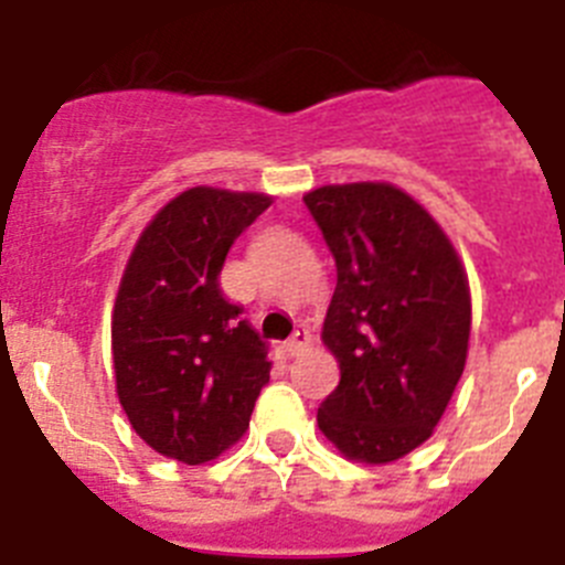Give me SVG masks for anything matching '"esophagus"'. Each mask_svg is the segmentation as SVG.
I'll return each instance as SVG.
<instances>
[{
    "mask_svg": "<svg viewBox=\"0 0 565 565\" xmlns=\"http://www.w3.org/2000/svg\"><path fill=\"white\" fill-rule=\"evenodd\" d=\"M311 348V331L308 328H297L291 333V339L286 342V353L288 356H299V353H306Z\"/></svg>",
    "mask_w": 565,
    "mask_h": 565,
    "instance_id": "obj_1",
    "label": "esophagus"
}]
</instances>
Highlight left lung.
Masks as SVG:
<instances>
[{"mask_svg": "<svg viewBox=\"0 0 565 565\" xmlns=\"http://www.w3.org/2000/svg\"><path fill=\"white\" fill-rule=\"evenodd\" d=\"M302 201L337 259L322 342L339 384L319 430L348 461H398L433 436L467 364V271L436 217L393 183L319 186Z\"/></svg>", "mask_w": 565, "mask_h": 565, "instance_id": "8db88e82", "label": "left lung"}]
</instances>
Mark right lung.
Instances as JSON below:
<instances>
[{
	"label": "right lung",
	"mask_w": 565,
	"mask_h": 565,
	"mask_svg": "<svg viewBox=\"0 0 565 565\" xmlns=\"http://www.w3.org/2000/svg\"><path fill=\"white\" fill-rule=\"evenodd\" d=\"M271 194L192 186L135 243L113 308L115 393L132 430L198 467L243 438L268 382L266 342L221 291L226 254Z\"/></svg>",
	"instance_id": "right-lung-1"
}]
</instances>
